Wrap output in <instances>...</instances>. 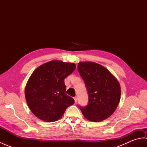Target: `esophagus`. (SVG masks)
Listing matches in <instances>:
<instances>
[{"instance_id":"esophagus-1","label":"esophagus","mask_w":147,"mask_h":147,"mask_svg":"<svg viewBox=\"0 0 147 147\" xmlns=\"http://www.w3.org/2000/svg\"><path fill=\"white\" fill-rule=\"evenodd\" d=\"M74 102H75V103H76V102H77V97H76V96L74 97Z\"/></svg>"}]
</instances>
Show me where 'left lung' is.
<instances>
[{
  "label": "left lung",
  "instance_id": "left-lung-1",
  "mask_svg": "<svg viewBox=\"0 0 147 147\" xmlns=\"http://www.w3.org/2000/svg\"><path fill=\"white\" fill-rule=\"evenodd\" d=\"M78 70L85 82L88 93V105L80 107L86 119L105 120L114 113L121 98V86L107 68L93 62H80Z\"/></svg>",
  "mask_w": 147,
  "mask_h": 147
}]
</instances>
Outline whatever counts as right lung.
Returning <instances> with one entry per match:
<instances>
[{"instance_id": "obj_1", "label": "right lung", "mask_w": 147, "mask_h": 147, "mask_svg": "<svg viewBox=\"0 0 147 147\" xmlns=\"http://www.w3.org/2000/svg\"><path fill=\"white\" fill-rule=\"evenodd\" d=\"M76 64L54 60L33 72L25 87V98L32 113L45 122L59 120L74 103L65 93L64 79L75 70Z\"/></svg>"}]
</instances>
